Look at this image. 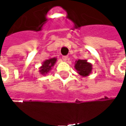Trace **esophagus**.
<instances>
[{"label":"esophagus","mask_w":126,"mask_h":126,"mask_svg":"<svg viewBox=\"0 0 126 126\" xmlns=\"http://www.w3.org/2000/svg\"><path fill=\"white\" fill-rule=\"evenodd\" d=\"M62 59H63V60L64 61H66L67 60V59H68V57H67V56H63V57H62Z\"/></svg>","instance_id":"obj_1"}]
</instances>
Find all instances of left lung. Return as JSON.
I'll return each instance as SVG.
<instances>
[{"mask_svg": "<svg viewBox=\"0 0 126 126\" xmlns=\"http://www.w3.org/2000/svg\"><path fill=\"white\" fill-rule=\"evenodd\" d=\"M92 66V64L87 62V60L78 59L76 61L75 68L80 76L86 77L89 76V74L91 73L93 69Z\"/></svg>", "mask_w": 126, "mask_h": 126, "instance_id": "1", "label": "left lung"}]
</instances>
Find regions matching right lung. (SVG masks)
<instances>
[{"mask_svg":"<svg viewBox=\"0 0 126 126\" xmlns=\"http://www.w3.org/2000/svg\"><path fill=\"white\" fill-rule=\"evenodd\" d=\"M57 61V58L53 57L52 59H47L43 62L42 66L40 67V73L42 75L47 74L48 72H49L53 66L55 65V63Z\"/></svg>","mask_w":126,"mask_h":126,"instance_id":"right-lung-1","label":"right lung"}]
</instances>
